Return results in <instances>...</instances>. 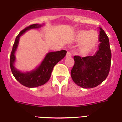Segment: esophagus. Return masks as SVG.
Masks as SVG:
<instances>
[{
  "label": "esophagus",
  "mask_w": 122,
  "mask_h": 122,
  "mask_svg": "<svg viewBox=\"0 0 122 122\" xmlns=\"http://www.w3.org/2000/svg\"><path fill=\"white\" fill-rule=\"evenodd\" d=\"M71 57V52L70 51H68L66 55V57L69 58V57Z\"/></svg>",
  "instance_id": "obj_1"
}]
</instances>
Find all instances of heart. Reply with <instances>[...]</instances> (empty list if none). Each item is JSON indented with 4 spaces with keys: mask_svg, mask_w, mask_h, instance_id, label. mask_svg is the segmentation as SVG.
<instances>
[{
    "mask_svg": "<svg viewBox=\"0 0 122 122\" xmlns=\"http://www.w3.org/2000/svg\"><path fill=\"white\" fill-rule=\"evenodd\" d=\"M98 37L97 33L94 31L80 30L76 34V40L80 42L79 51L82 54H87L90 52L97 43Z\"/></svg>",
    "mask_w": 122,
    "mask_h": 122,
    "instance_id": "obj_1",
    "label": "heart"
}]
</instances>
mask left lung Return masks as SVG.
Wrapping results in <instances>:
<instances>
[{"label": "left lung", "instance_id": "left-lung-1", "mask_svg": "<svg viewBox=\"0 0 122 122\" xmlns=\"http://www.w3.org/2000/svg\"><path fill=\"white\" fill-rule=\"evenodd\" d=\"M100 29L98 49L93 56L81 57L74 56V65L71 71L74 82L84 89L93 88L103 82L108 76L111 52L108 36Z\"/></svg>", "mask_w": 122, "mask_h": 122}]
</instances>
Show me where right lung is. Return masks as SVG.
<instances>
[{
  "label": "right lung",
  "mask_w": 122,
  "mask_h": 122,
  "mask_svg": "<svg viewBox=\"0 0 122 122\" xmlns=\"http://www.w3.org/2000/svg\"><path fill=\"white\" fill-rule=\"evenodd\" d=\"M44 25V24H34L22 30L16 38L10 56V68L13 75L20 84L29 88L39 87L47 82L50 78L54 66L65 57L67 52L65 50L48 52L38 66L29 71H21L16 68L15 65L16 59L15 54L18 49L20 37L29 30L39 29Z\"/></svg>",
  "instance_id": "right-lung-1"
}]
</instances>
